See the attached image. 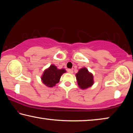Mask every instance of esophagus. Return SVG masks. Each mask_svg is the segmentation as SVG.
Listing matches in <instances>:
<instances>
[{"instance_id":"esophagus-1","label":"esophagus","mask_w":133,"mask_h":133,"mask_svg":"<svg viewBox=\"0 0 133 133\" xmlns=\"http://www.w3.org/2000/svg\"><path fill=\"white\" fill-rule=\"evenodd\" d=\"M67 71H68V73H70V74H72L73 73V70L72 69H68L67 70Z\"/></svg>"}]
</instances>
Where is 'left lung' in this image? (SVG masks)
<instances>
[{"instance_id":"1","label":"left lung","mask_w":133,"mask_h":133,"mask_svg":"<svg viewBox=\"0 0 133 133\" xmlns=\"http://www.w3.org/2000/svg\"><path fill=\"white\" fill-rule=\"evenodd\" d=\"M76 77L78 87L82 89H88L94 84L93 74L85 67L80 69L76 74Z\"/></svg>"}]
</instances>
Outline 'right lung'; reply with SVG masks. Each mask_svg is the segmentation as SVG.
<instances>
[{"label": "right lung", "instance_id": "add662e5", "mask_svg": "<svg viewBox=\"0 0 133 133\" xmlns=\"http://www.w3.org/2000/svg\"><path fill=\"white\" fill-rule=\"evenodd\" d=\"M66 72L65 69H58L55 65L51 64L43 73L41 77L42 83L49 87L55 86L59 82L62 75Z\"/></svg>", "mask_w": 133, "mask_h": 133}]
</instances>
